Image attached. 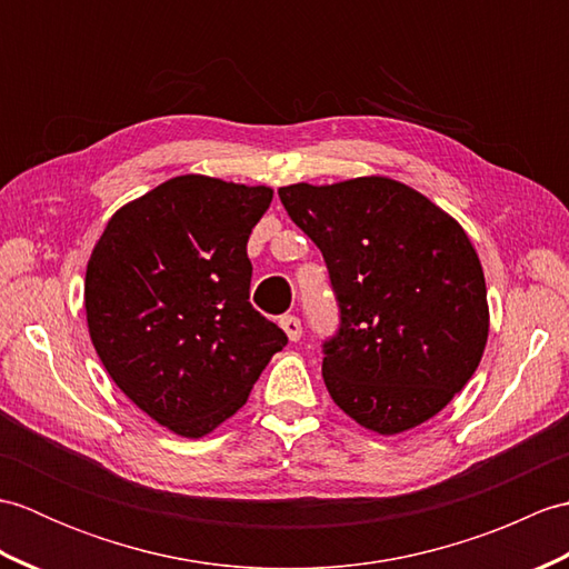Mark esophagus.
<instances>
[{"instance_id": "esophagus-1", "label": "esophagus", "mask_w": 569, "mask_h": 569, "mask_svg": "<svg viewBox=\"0 0 569 569\" xmlns=\"http://www.w3.org/2000/svg\"><path fill=\"white\" fill-rule=\"evenodd\" d=\"M281 328H283V332L288 335V340H291V342H298L300 337H303V325H300V320L296 316H283Z\"/></svg>"}]
</instances>
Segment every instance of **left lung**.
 Instances as JSON below:
<instances>
[{
    "mask_svg": "<svg viewBox=\"0 0 569 569\" xmlns=\"http://www.w3.org/2000/svg\"><path fill=\"white\" fill-rule=\"evenodd\" d=\"M278 198L322 251L340 303V332L322 347L332 401L386 438L438 416L489 337L485 271L462 224L386 176Z\"/></svg>",
    "mask_w": 569,
    "mask_h": 569,
    "instance_id": "obj_1",
    "label": "left lung"
}]
</instances>
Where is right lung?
<instances>
[{"label": "right lung", "instance_id": "right-lung-1", "mask_svg": "<svg viewBox=\"0 0 569 569\" xmlns=\"http://www.w3.org/2000/svg\"><path fill=\"white\" fill-rule=\"evenodd\" d=\"M273 190L188 173L122 204L94 244L84 312L131 403L204 438L247 403L286 332L249 303L247 241Z\"/></svg>", "mask_w": 569, "mask_h": 569}]
</instances>
